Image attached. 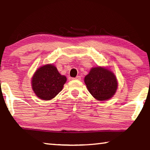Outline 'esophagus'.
Masks as SVG:
<instances>
[{
	"mask_svg": "<svg viewBox=\"0 0 150 150\" xmlns=\"http://www.w3.org/2000/svg\"><path fill=\"white\" fill-rule=\"evenodd\" d=\"M72 80H81V77L80 76H77V77H75V78H72L71 79Z\"/></svg>",
	"mask_w": 150,
	"mask_h": 150,
	"instance_id": "1",
	"label": "esophagus"
}]
</instances>
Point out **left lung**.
I'll return each mask as SVG.
<instances>
[{
	"mask_svg": "<svg viewBox=\"0 0 150 150\" xmlns=\"http://www.w3.org/2000/svg\"><path fill=\"white\" fill-rule=\"evenodd\" d=\"M84 81L88 91L98 100L110 99L117 90L116 76L107 68L93 67Z\"/></svg>",
	"mask_w": 150,
	"mask_h": 150,
	"instance_id": "1",
	"label": "left lung"
}]
</instances>
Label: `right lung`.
Here are the masks:
<instances>
[{
	"label": "right lung",
	"instance_id": "right-lung-1",
	"mask_svg": "<svg viewBox=\"0 0 150 150\" xmlns=\"http://www.w3.org/2000/svg\"><path fill=\"white\" fill-rule=\"evenodd\" d=\"M67 81L53 64H47L40 67L33 75L32 87L38 97L44 100L54 98L63 89Z\"/></svg>",
	"mask_w": 150,
	"mask_h": 150
}]
</instances>
